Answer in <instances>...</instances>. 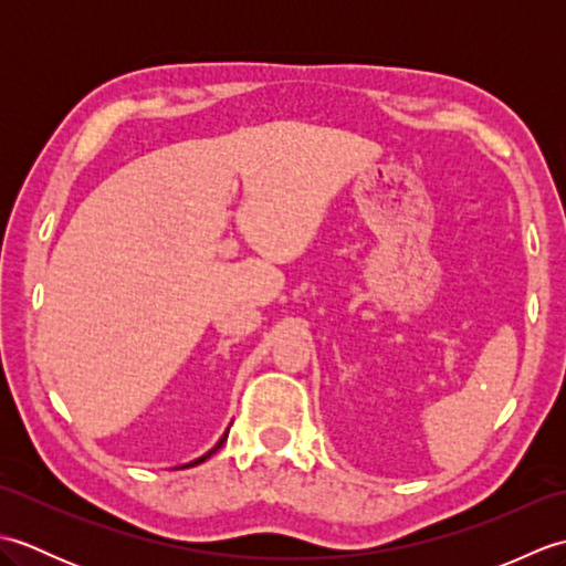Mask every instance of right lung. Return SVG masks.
<instances>
[{"instance_id": "add662e5", "label": "right lung", "mask_w": 566, "mask_h": 566, "mask_svg": "<svg viewBox=\"0 0 566 566\" xmlns=\"http://www.w3.org/2000/svg\"><path fill=\"white\" fill-rule=\"evenodd\" d=\"M226 438H228V430L223 432V436H221V440H219V442H216V444H213V448H211V450H209L207 454H201V457H197V460H191V462H187V464H182V467H195V464H201L203 460H209V457H211V454H213L216 450H219V448H221V444H223V440H226Z\"/></svg>"}]
</instances>
